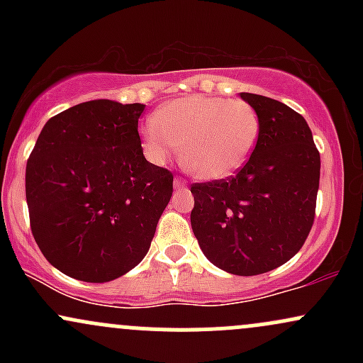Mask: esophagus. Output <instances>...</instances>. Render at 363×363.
<instances>
[{"label":"esophagus","instance_id":"1","mask_svg":"<svg viewBox=\"0 0 363 363\" xmlns=\"http://www.w3.org/2000/svg\"><path fill=\"white\" fill-rule=\"evenodd\" d=\"M184 187H186V182L182 181V179H179V177L174 179V189L181 191V189H184Z\"/></svg>","mask_w":363,"mask_h":363}]
</instances>
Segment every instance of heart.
Returning a JSON list of instances; mask_svg holds the SVG:
<instances>
[{"mask_svg":"<svg viewBox=\"0 0 363 363\" xmlns=\"http://www.w3.org/2000/svg\"><path fill=\"white\" fill-rule=\"evenodd\" d=\"M143 150L164 164L181 148L184 167L205 181L234 176L259 138V116L251 104L191 95L165 104L141 129Z\"/></svg>","mask_w":363,"mask_h":363,"instance_id":"obj_1","label":"heart"}]
</instances>
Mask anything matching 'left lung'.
Instances as JSON below:
<instances>
[{"label":"left lung","mask_w":363,"mask_h":363,"mask_svg":"<svg viewBox=\"0 0 363 363\" xmlns=\"http://www.w3.org/2000/svg\"><path fill=\"white\" fill-rule=\"evenodd\" d=\"M259 116L256 148L235 176L191 186V227L223 272L254 277L291 259L315 216L320 157L309 124L285 104L242 91Z\"/></svg>","instance_id":"left-lung-1"}]
</instances>
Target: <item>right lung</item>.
Instances as JSON below:
<instances>
[{"label": "right lung", "mask_w": 363, "mask_h": 363, "mask_svg": "<svg viewBox=\"0 0 363 363\" xmlns=\"http://www.w3.org/2000/svg\"><path fill=\"white\" fill-rule=\"evenodd\" d=\"M143 111L107 99L78 104L45 123L28 157L32 235L68 277L111 281L147 256L174 176L143 155Z\"/></svg>", "instance_id": "right-lung-1"}]
</instances>
